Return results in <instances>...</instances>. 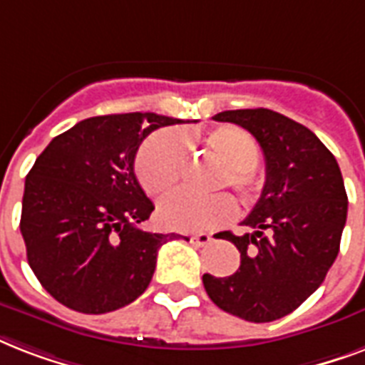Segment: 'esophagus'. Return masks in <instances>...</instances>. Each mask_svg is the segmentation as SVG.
<instances>
[{
    "label": "esophagus",
    "instance_id": "34e87169",
    "mask_svg": "<svg viewBox=\"0 0 365 365\" xmlns=\"http://www.w3.org/2000/svg\"><path fill=\"white\" fill-rule=\"evenodd\" d=\"M191 242L199 244V246H206V244L212 242V237H210V235H206V233L193 235V237H191Z\"/></svg>",
    "mask_w": 365,
    "mask_h": 365
}]
</instances>
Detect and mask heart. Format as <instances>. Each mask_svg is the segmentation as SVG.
I'll use <instances>...</instances> for the list:
<instances>
[{"instance_id": "obj_1", "label": "heart", "mask_w": 365, "mask_h": 365, "mask_svg": "<svg viewBox=\"0 0 365 365\" xmlns=\"http://www.w3.org/2000/svg\"><path fill=\"white\" fill-rule=\"evenodd\" d=\"M202 142L223 165L214 187L227 185L244 202H254L263 187L259 172L255 170L261 149L254 136L239 126H222L208 132ZM183 159L185 149L178 132L160 130L149 136L138 151L134 165L143 191L153 199L170 193L182 178ZM233 214L235 202L225 193L205 199L176 193L159 206L160 223L174 231H210L229 222Z\"/></svg>"}]
</instances>
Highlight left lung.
<instances>
[{
  "label": "left lung",
  "instance_id": "obj_1",
  "mask_svg": "<svg viewBox=\"0 0 365 365\" xmlns=\"http://www.w3.org/2000/svg\"><path fill=\"white\" fill-rule=\"evenodd\" d=\"M257 140L265 155V185L242 225L231 231L240 267L229 277L205 274L208 297L248 322H272L294 312L324 282L339 254L346 199L339 165L307 126L277 111L231 110L214 115Z\"/></svg>",
  "mask_w": 365,
  "mask_h": 365
}]
</instances>
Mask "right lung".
<instances>
[{
	"mask_svg": "<svg viewBox=\"0 0 365 365\" xmlns=\"http://www.w3.org/2000/svg\"><path fill=\"white\" fill-rule=\"evenodd\" d=\"M180 123L189 121L138 111L91 117L37 157L26 176L20 233L31 271L58 303L104 314L145 292L157 252L176 233L140 229L155 206L134 159L148 134Z\"/></svg>",
	"mask_w": 365,
	"mask_h": 365,
	"instance_id": "obj_1",
	"label": "right lung"
}]
</instances>
